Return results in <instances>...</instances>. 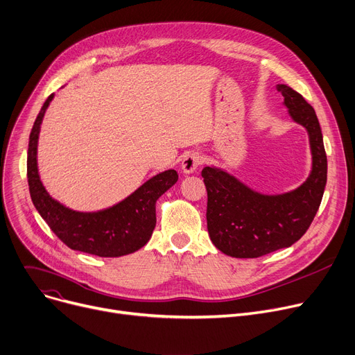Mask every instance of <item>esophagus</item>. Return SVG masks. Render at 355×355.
Here are the masks:
<instances>
[{
    "mask_svg": "<svg viewBox=\"0 0 355 355\" xmlns=\"http://www.w3.org/2000/svg\"><path fill=\"white\" fill-rule=\"evenodd\" d=\"M202 162V157L198 153H193V154H188L182 158L181 162V168L184 174H193L198 167L200 164Z\"/></svg>",
    "mask_w": 355,
    "mask_h": 355,
    "instance_id": "34e87169",
    "label": "esophagus"
}]
</instances>
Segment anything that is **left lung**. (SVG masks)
<instances>
[{
    "instance_id": "obj_1",
    "label": "left lung",
    "mask_w": 355,
    "mask_h": 355,
    "mask_svg": "<svg viewBox=\"0 0 355 355\" xmlns=\"http://www.w3.org/2000/svg\"><path fill=\"white\" fill-rule=\"evenodd\" d=\"M277 89L293 120L309 132L313 168L295 190L266 196L221 168L204 167L209 239L230 257L257 258L293 245L311 225L322 200L327 155L315 111L291 87L278 84Z\"/></svg>"
}]
</instances>
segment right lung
Here are the masks:
<instances>
[{
  "instance_id": "obj_1",
  "label": "right lung",
  "mask_w": 355,
  "mask_h": 355,
  "mask_svg": "<svg viewBox=\"0 0 355 355\" xmlns=\"http://www.w3.org/2000/svg\"><path fill=\"white\" fill-rule=\"evenodd\" d=\"M53 98L54 94L44 103L30 134L27 177L34 207L71 250L98 257H121L135 252L151 239L157 223L155 202L177 182V171L167 170L154 175L125 200L105 209L81 212L62 205L46 193L37 167L40 128Z\"/></svg>"
}]
</instances>
